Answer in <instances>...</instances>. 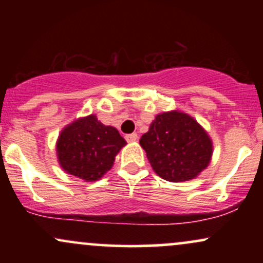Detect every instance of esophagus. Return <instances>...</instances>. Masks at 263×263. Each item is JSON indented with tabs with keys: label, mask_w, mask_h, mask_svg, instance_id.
I'll return each instance as SVG.
<instances>
[{
	"label": "esophagus",
	"mask_w": 263,
	"mask_h": 263,
	"mask_svg": "<svg viewBox=\"0 0 263 263\" xmlns=\"http://www.w3.org/2000/svg\"><path fill=\"white\" fill-rule=\"evenodd\" d=\"M125 138L127 142H136L138 140V136L137 134H129V135H126Z\"/></svg>",
	"instance_id": "34e87169"
}]
</instances>
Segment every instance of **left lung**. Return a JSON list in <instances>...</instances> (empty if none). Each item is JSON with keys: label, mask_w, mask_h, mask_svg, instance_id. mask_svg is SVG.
Wrapping results in <instances>:
<instances>
[{"label": "left lung", "mask_w": 263, "mask_h": 263, "mask_svg": "<svg viewBox=\"0 0 263 263\" xmlns=\"http://www.w3.org/2000/svg\"><path fill=\"white\" fill-rule=\"evenodd\" d=\"M140 144L152 168L168 182L193 179L209 164L213 144L209 136L186 114L157 115Z\"/></svg>", "instance_id": "1"}]
</instances>
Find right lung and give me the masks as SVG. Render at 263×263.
Wrapping results in <instances>:
<instances>
[{"mask_svg": "<svg viewBox=\"0 0 263 263\" xmlns=\"http://www.w3.org/2000/svg\"><path fill=\"white\" fill-rule=\"evenodd\" d=\"M125 144L116 128L102 125L90 115L63 129L57 152L66 173L92 182L112 167L115 156Z\"/></svg>", "mask_w": 263, "mask_h": 263, "instance_id": "obj_1", "label": "right lung"}]
</instances>
